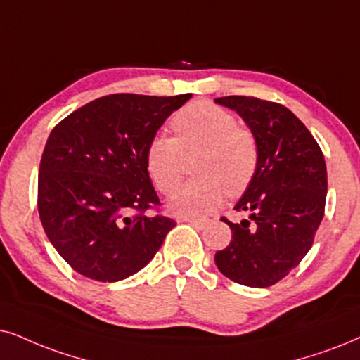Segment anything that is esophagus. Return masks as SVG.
<instances>
[{
    "instance_id": "obj_1",
    "label": "esophagus",
    "mask_w": 360,
    "mask_h": 360,
    "mask_svg": "<svg viewBox=\"0 0 360 360\" xmlns=\"http://www.w3.org/2000/svg\"><path fill=\"white\" fill-rule=\"evenodd\" d=\"M186 222H189L191 226L198 227V229H206V227L211 224V221L209 219H193V217H188V219H184Z\"/></svg>"
}]
</instances>
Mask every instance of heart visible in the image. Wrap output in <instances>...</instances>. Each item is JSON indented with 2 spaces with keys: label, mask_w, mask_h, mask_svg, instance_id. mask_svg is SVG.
I'll return each instance as SVG.
<instances>
[{
  "label": "heart",
  "mask_w": 360,
  "mask_h": 360,
  "mask_svg": "<svg viewBox=\"0 0 360 360\" xmlns=\"http://www.w3.org/2000/svg\"><path fill=\"white\" fill-rule=\"evenodd\" d=\"M174 138L156 134L144 153V165L153 184L162 194H174L184 174V158L198 153L194 174L169 204L183 217H202L221 206L224 194L248 189L257 171L256 138L231 112L211 103L198 101L177 111L171 120Z\"/></svg>",
  "instance_id": "b5f03b06"
}]
</instances>
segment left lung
Returning a JSON list of instances; mask_svg holds the SVG:
<instances>
[{"mask_svg":"<svg viewBox=\"0 0 360 360\" xmlns=\"http://www.w3.org/2000/svg\"><path fill=\"white\" fill-rule=\"evenodd\" d=\"M243 117L259 149L252 183L236 202L248 219L229 222V245L214 256L227 279L269 288L302 261L324 217V154L302 121L282 104L259 98L214 99Z\"/></svg>","mask_w":360,"mask_h":360,"instance_id":"1","label":"left lung"}]
</instances>
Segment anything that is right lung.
I'll return each mask as SVG.
<instances>
[{
    "mask_svg": "<svg viewBox=\"0 0 360 360\" xmlns=\"http://www.w3.org/2000/svg\"><path fill=\"white\" fill-rule=\"evenodd\" d=\"M191 96L109 94L51 131L39 165V219L59 256L81 276L116 282L136 274L176 226L161 214H144L159 204L144 153Z\"/></svg>",
    "mask_w": 360,
    "mask_h": 360,
    "instance_id": "right-lung-1",
    "label": "right lung"
}]
</instances>
